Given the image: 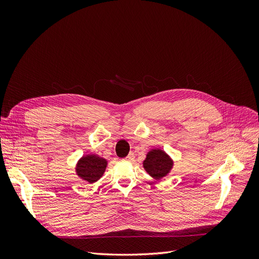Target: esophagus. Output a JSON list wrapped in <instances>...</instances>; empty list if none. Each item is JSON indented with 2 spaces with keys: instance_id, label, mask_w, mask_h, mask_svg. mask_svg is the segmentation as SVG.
Wrapping results in <instances>:
<instances>
[{
  "instance_id": "1",
  "label": "esophagus",
  "mask_w": 259,
  "mask_h": 259,
  "mask_svg": "<svg viewBox=\"0 0 259 259\" xmlns=\"http://www.w3.org/2000/svg\"><path fill=\"white\" fill-rule=\"evenodd\" d=\"M134 159H135V154L134 153H130L126 158H125V160H127V161H130V162H132V161H134Z\"/></svg>"
}]
</instances>
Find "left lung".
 I'll list each match as a JSON object with an SVG mask.
<instances>
[{
    "instance_id": "left-lung-1",
    "label": "left lung",
    "mask_w": 259,
    "mask_h": 259,
    "mask_svg": "<svg viewBox=\"0 0 259 259\" xmlns=\"http://www.w3.org/2000/svg\"><path fill=\"white\" fill-rule=\"evenodd\" d=\"M143 166L147 173L154 180H161L166 177L174 167V160L162 149L154 148L149 150Z\"/></svg>"
}]
</instances>
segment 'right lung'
I'll return each instance as SVG.
<instances>
[{"label":"right lung","instance_id":"1","mask_svg":"<svg viewBox=\"0 0 259 259\" xmlns=\"http://www.w3.org/2000/svg\"><path fill=\"white\" fill-rule=\"evenodd\" d=\"M108 161L96 154H85L76 162L75 174L86 183L94 184L103 177Z\"/></svg>","mask_w":259,"mask_h":259}]
</instances>
